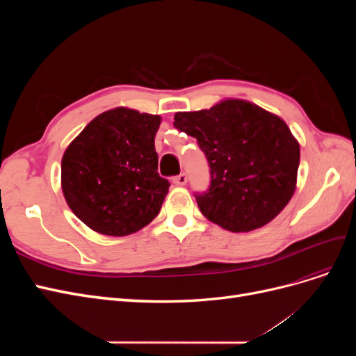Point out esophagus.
Returning <instances> with one entry per match:
<instances>
[{"label":"esophagus","mask_w":356,"mask_h":356,"mask_svg":"<svg viewBox=\"0 0 356 356\" xmlns=\"http://www.w3.org/2000/svg\"><path fill=\"white\" fill-rule=\"evenodd\" d=\"M172 181H174L175 186H186L187 175H186V174H179V175H177Z\"/></svg>","instance_id":"1"}]
</instances>
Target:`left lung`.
Listing matches in <instances>:
<instances>
[{
    "label": "left lung",
    "mask_w": 356,
    "mask_h": 356,
    "mask_svg": "<svg viewBox=\"0 0 356 356\" xmlns=\"http://www.w3.org/2000/svg\"><path fill=\"white\" fill-rule=\"evenodd\" d=\"M174 126L197 139L209 187L195 193L200 212L234 233L270 222L293 197L300 145L277 115L242 99L177 113Z\"/></svg>",
    "instance_id": "obj_1"
}]
</instances>
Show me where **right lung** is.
<instances>
[{
  "mask_svg": "<svg viewBox=\"0 0 356 356\" xmlns=\"http://www.w3.org/2000/svg\"><path fill=\"white\" fill-rule=\"evenodd\" d=\"M159 115L114 108L95 117L62 157V191L77 217L101 234L126 236L160 212L169 181L157 172Z\"/></svg>",
  "mask_w": 356,
  "mask_h": 356,
  "instance_id": "right-lung-1",
  "label": "right lung"
}]
</instances>
